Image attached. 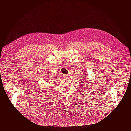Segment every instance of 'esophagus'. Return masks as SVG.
<instances>
[{
  "instance_id": "esophagus-1",
  "label": "esophagus",
  "mask_w": 131,
  "mask_h": 131,
  "mask_svg": "<svg viewBox=\"0 0 131 131\" xmlns=\"http://www.w3.org/2000/svg\"><path fill=\"white\" fill-rule=\"evenodd\" d=\"M64 76H65V77L66 78H69L70 77V75H68V74H65V75H64Z\"/></svg>"
}]
</instances>
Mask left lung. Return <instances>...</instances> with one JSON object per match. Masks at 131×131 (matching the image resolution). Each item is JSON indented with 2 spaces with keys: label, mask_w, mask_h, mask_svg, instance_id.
Returning a JSON list of instances; mask_svg holds the SVG:
<instances>
[{
  "label": "left lung",
  "mask_w": 131,
  "mask_h": 131,
  "mask_svg": "<svg viewBox=\"0 0 131 131\" xmlns=\"http://www.w3.org/2000/svg\"><path fill=\"white\" fill-rule=\"evenodd\" d=\"M86 75V74H84V75ZM83 76H85V77L84 78L83 77ZM82 78H83V79H86V80H87V81H88V79H87V78H86V77H85V76H83V75H82ZM85 81H86V80H85Z\"/></svg>",
  "instance_id": "8db88e82"
}]
</instances>
